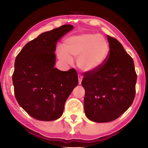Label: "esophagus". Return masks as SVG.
Listing matches in <instances>:
<instances>
[{"label":"esophagus","instance_id":"1","mask_svg":"<svg viewBox=\"0 0 148 148\" xmlns=\"http://www.w3.org/2000/svg\"><path fill=\"white\" fill-rule=\"evenodd\" d=\"M82 79H83L82 76H81V75H78V81H79V84L82 83Z\"/></svg>","mask_w":148,"mask_h":148}]
</instances>
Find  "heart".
Masks as SVG:
<instances>
[{
	"instance_id": "obj_1",
	"label": "heart",
	"mask_w": 148,
	"mask_h": 148,
	"mask_svg": "<svg viewBox=\"0 0 148 148\" xmlns=\"http://www.w3.org/2000/svg\"><path fill=\"white\" fill-rule=\"evenodd\" d=\"M63 50H58L60 60L71 63L77 58V65L83 72H92L103 65L108 58L110 46L101 34L84 33L66 38L62 45Z\"/></svg>"
}]
</instances>
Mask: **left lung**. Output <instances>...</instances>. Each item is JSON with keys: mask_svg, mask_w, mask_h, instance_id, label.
Segmentation results:
<instances>
[{"mask_svg": "<svg viewBox=\"0 0 148 148\" xmlns=\"http://www.w3.org/2000/svg\"><path fill=\"white\" fill-rule=\"evenodd\" d=\"M110 52L97 70L85 72L86 116L96 123H107L119 117L132 105L135 96L137 74L132 58L114 37L107 35Z\"/></svg>", "mask_w": 148, "mask_h": 148, "instance_id": "obj_1", "label": "left lung"}]
</instances>
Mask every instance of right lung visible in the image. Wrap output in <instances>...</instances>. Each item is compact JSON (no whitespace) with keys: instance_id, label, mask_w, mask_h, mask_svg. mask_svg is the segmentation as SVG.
Listing matches in <instances>:
<instances>
[{"instance_id":"right-lung-1","label":"right lung","mask_w":148,"mask_h":148,"mask_svg":"<svg viewBox=\"0 0 148 148\" xmlns=\"http://www.w3.org/2000/svg\"><path fill=\"white\" fill-rule=\"evenodd\" d=\"M74 28L62 25L29 42L17 55L12 79L19 105L37 120L54 121L63 114L66 100L77 85L76 71L54 68L58 40Z\"/></svg>"}]
</instances>
